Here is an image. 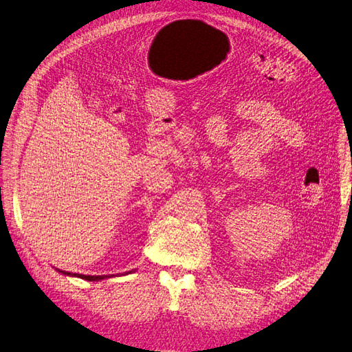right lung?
Listing matches in <instances>:
<instances>
[{"instance_id":"add662e5","label":"right lung","mask_w":352,"mask_h":352,"mask_svg":"<svg viewBox=\"0 0 352 352\" xmlns=\"http://www.w3.org/2000/svg\"><path fill=\"white\" fill-rule=\"evenodd\" d=\"M59 272H62V274H67V276H72V277H80L87 281H100L102 278H107V276H82V274H71V272H65V271H59Z\"/></svg>"}]
</instances>
